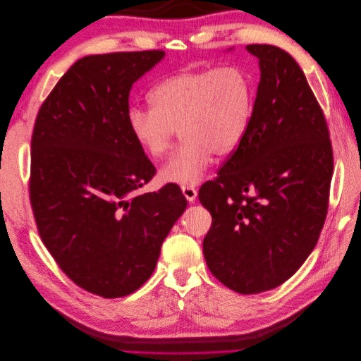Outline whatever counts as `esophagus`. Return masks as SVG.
Returning a JSON list of instances; mask_svg holds the SVG:
<instances>
[{
  "label": "esophagus",
  "mask_w": 361,
  "mask_h": 361,
  "mask_svg": "<svg viewBox=\"0 0 361 361\" xmlns=\"http://www.w3.org/2000/svg\"><path fill=\"white\" fill-rule=\"evenodd\" d=\"M182 192L185 195V199H187L188 202H194L195 197H197V190H195L194 187H190V185H183Z\"/></svg>",
  "instance_id": "34e87169"
}]
</instances>
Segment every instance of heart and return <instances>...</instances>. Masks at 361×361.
<instances>
[{"label":"heart","mask_w":361,"mask_h":361,"mask_svg":"<svg viewBox=\"0 0 361 361\" xmlns=\"http://www.w3.org/2000/svg\"><path fill=\"white\" fill-rule=\"evenodd\" d=\"M255 99V78L243 68L185 71L154 87L149 93L152 110L130 108L128 128L152 159L167 155L179 129L183 143L161 169V179L195 185L209 169L214 154L227 157L241 146Z\"/></svg>","instance_id":"1"}]
</instances>
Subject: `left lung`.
Wrapping results in <instances>:
<instances>
[{
	"mask_svg": "<svg viewBox=\"0 0 361 361\" xmlns=\"http://www.w3.org/2000/svg\"><path fill=\"white\" fill-rule=\"evenodd\" d=\"M260 81L247 135L199 200L212 215L207 268L238 293L280 286L318 243L329 209L333 149L324 113L290 54L248 45Z\"/></svg>",
	"mask_w": 361,
	"mask_h": 361,
	"instance_id": "obj_1",
	"label": "left lung"
}]
</instances>
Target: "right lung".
<instances>
[{"mask_svg":"<svg viewBox=\"0 0 361 361\" xmlns=\"http://www.w3.org/2000/svg\"><path fill=\"white\" fill-rule=\"evenodd\" d=\"M164 56L80 59L42 104L32 129L30 200L39 235L75 285L104 298L145 285L187 207L176 183L134 194L157 170L129 133V92Z\"/></svg>","mask_w":361,"mask_h":361,"instance_id":"1","label":"right lung"}]
</instances>
